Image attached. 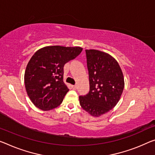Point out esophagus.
I'll return each instance as SVG.
<instances>
[{"instance_id":"34e87169","label":"esophagus","mask_w":155,"mask_h":155,"mask_svg":"<svg viewBox=\"0 0 155 155\" xmlns=\"http://www.w3.org/2000/svg\"><path fill=\"white\" fill-rule=\"evenodd\" d=\"M72 88L73 89H77L78 86L77 85H73V86H72Z\"/></svg>"}]
</instances>
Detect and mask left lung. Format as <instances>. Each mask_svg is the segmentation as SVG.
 <instances>
[{
	"label": "left lung",
	"instance_id": "8db88e82",
	"mask_svg": "<svg viewBox=\"0 0 155 155\" xmlns=\"http://www.w3.org/2000/svg\"><path fill=\"white\" fill-rule=\"evenodd\" d=\"M90 89L80 96L82 108L94 117L112 109L123 94L125 82L118 61L110 54L97 50H86Z\"/></svg>",
	"mask_w": 155,
	"mask_h": 155
}]
</instances>
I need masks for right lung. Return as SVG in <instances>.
<instances>
[{
    "instance_id": "1",
    "label": "right lung",
    "mask_w": 155,
    "mask_h": 155,
    "mask_svg": "<svg viewBox=\"0 0 155 155\" xmlns=\"http://www.w3.org/2000/svg\"><path fill=\"white\" fill-rule=\"evenodd\" d=\"M82 51L81 47L46 46L33 54L25 71L27 94L41 110L58 107L69 89L63 81L64 66Z\"/></svg>"
}]
</instances>
